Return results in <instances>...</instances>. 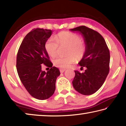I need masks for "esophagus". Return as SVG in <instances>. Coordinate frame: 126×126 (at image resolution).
I'll list each match as a JSON object with an SVG mask.
<instances>
[{
  "mask_svg": "<svg viewBox=\"0 0 126 126\" xmlns=\"http://www.w3.org/2000/svg\"><path fill=\"white\" fill-rule=\"evenodd\" d=\"M65 71V69H60V72L61 73H63V72H64Z\"/></svg>",
  "mask_w": 126,
  "mask_h": 126,
  "instance_id": "obj_1",
  "label": "esophagus"
}]
</instances>
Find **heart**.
<instances>
[{"label": "heart", "mask_w": 126, "mask_h": 126, "mask_svg": "<svg viewBox=\"0 0 126 126\" xmlns=\"http://www.w3.org/2000/svg\"><path fill=\"white\" fill-rule=\"evenodd\" d=\"M45 49L49 55L55 57L58 54L59 47H66L64 57H58L53 61L55 67L65 69L76 61L83 58L86 52V46L79 35L70 32H62L50 38L45 43Z\"/></svg>", "instance_id": "1"}]
</instances>
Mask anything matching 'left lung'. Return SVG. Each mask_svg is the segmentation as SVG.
Returning a JSON list of instances; mask_svg holds the SVG:
<instances>
[{
	"label": "left lung",
	"mask_w": 126,
	"mask_h": 126,
	"mask_svg": "<svg viewBox=\"0 0 126 126\" xmlns=\"http://www.w3.org/2000/svg\"><path fill=\"white\" fill-rule=\"evenodd\" d=\"M70 30L82 34L86 46L84 56L79 63L81 68L86 67V69L84 73L74 71L73 87L82 94H92L102 87L109 73V49L103 37L97 31L84 25Z\"/></svg>",
	"instance_id": "obj_1"
}]
</instances>
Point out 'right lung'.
Masks as SVG:
<instances>
[{"instance_id": "add662e5", "label": "right lung", "mask_w": 126, "mask_h": 126, "mask_svg": "<svg viewBox=\"0 0 126 126\" xmlns=\"http://www.w3.org/2000/svg\"><path fill=\"white\" fill-rule=\"evenodd\" d=\"M50 29H34L24 37L16 57L19 77L27 91L36 99L44 100L53 94L59 70L49 60L45 43L52 34ZM44 64L50 67L47 72L41 71Z\"/></svg>"}]
</instances>
